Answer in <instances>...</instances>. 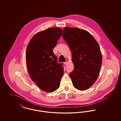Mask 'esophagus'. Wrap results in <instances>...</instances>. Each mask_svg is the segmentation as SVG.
Instances as JSON below:
<instances>
[{"mask_svg":"<svg viewBox=\"0 0 121 121\" xmlns=\"http://www.w3.org/2000/svg\"><path fill=\"white\" fill-rule=\"evenodd\" d=\"M64 64H65V65L66 66V65H68V62L67 61H66L65 63H64Z\"/></svg>","mask_w":121,"mask_h":121,"instance_id":"34e87169","label":"esophagus"}]
</instances>
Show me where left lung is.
Here are the masks:
<instances>
[{"mask_svg": "<svg viewBox=\"0 0 121 121\" xmlns=\"http://www.w3.org/2000/svg\"><path fill=\"white\" fill-rule=\"evenodd\" d=\"M63 37L72 52L74 69L69 73L76 89L84 91L97 80L102 63L99 44L86 30L78 28L65 27Z\"/></svg>", "mask_w": 121, "mask_h": 121, "instance_id": "1", "label": "left lung"}]
</instances>
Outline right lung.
Wrapping results in <instances>:
<instances>
[{
    "mask_svg": "<svg viewBox=\"0 0 121 121\" xmlns=\"http://www.w3.org/2000/svg\"><path fill=\"white\" fill-rule=\"evenodd\" d=\"M62 34V29L50 28L36 33L29 41L26 52L29 75L41 90L53 92L60 86L63 74L62 63H57L53 52Z\"/></svg>",
    "mask_w": 121,
    "mask_h": 121,
    "instance_id": "1",
    "label": "right lung"
}]
</instances>
